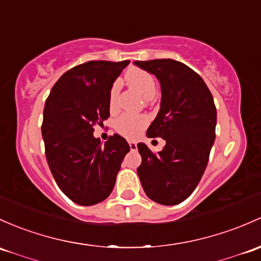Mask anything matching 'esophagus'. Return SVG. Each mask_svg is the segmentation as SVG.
Wrapping results in <instances>:
<instances>
[{"instance_id":"1","label":"esophagus","mask_w":261,"mask_h":261,"mask_svg":"<svg viewBox=\"0 0 261 261\" xmlns=\"http://www.w3.org/2000/svg\"><path fill=\"white\" fill-rule=\"evenodd\" d=\"M128 146H130V149L133 150V151H135V150L138 149V144H136L135 141H128Z\"/></svg>"}]
</instances>
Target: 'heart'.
<instances>
[{
    "label": "heart",
    "instance_id": "1",
    "mask_svg": "<svg viewBox=\"0 0 261 261\" xmlns=\"http://www.w3.org/2000/svg\"><path fill=\"white\" fill-rule=\"evenodd\" d=\"M125 80L130 85L131 87L136 90L140 95L146 100L153 97L156 92V81L153 76L147 71L142 70V68H130L126 72ZM119 92V82H114L110 89L109 95V103L110 109L114 110L115 102H116V96ZM149 123V119L144 115H128L123 114L119 116L115 121V130L120 134V135L125 136L128 139H136L140 136V134L144 131Z\"/></svg>",
    "mask_w": 261,
    "mask_h": 261
}]
</instances>
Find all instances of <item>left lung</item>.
<instances>
[{
	"label": "left lung",
	"instance_id": "obj_1",
	"mask_svg": "<svg viewBox=\"0 0 261 261\" xmlns=\"http://www.w3.org/2000/svg\"><path fill=\"white\" fill-rule=\"evenodd\" d=\"M135 65L160 81V111L146 135L166 141L160 152L138 144L140 181L155 202L177 205L195 190L209 161L216 126L213 95L199 73L182 62L160 59Z\"/></svg>",
	"mask_w": 261,
	"mask_h": 261
}]
</instances>
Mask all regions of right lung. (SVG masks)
Segmentation results:
<instances>
[{
  "label": "right lung",
  "instance_id": "right-lung-1",
  "mask_svg": "<svg viewBox=\"0 0 261 261\" xmlns=\"http://www.w3.org/2000/svg\"><path fill=\"white\" fill-rule=\"evenodd\" d=\"M130 61H89L66 71L45 102L42 138L55 181L70 200L82 206L111 194L127 141L114 134L105 145L94 127L110 117L112 84Z\"/></svg>",
  "mask_w": 261,
  "mask_h": 261
}]
</instances>
